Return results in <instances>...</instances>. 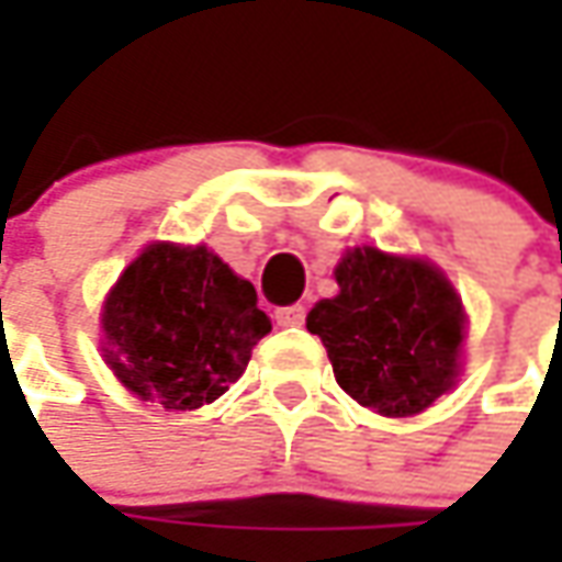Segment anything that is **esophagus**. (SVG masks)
<instances>
[{
	"instance_id": "1",
	"label": "esophagus",
	"mask_w": 562,
	"mask_h": 562,
	"mask_svg": "<svg viewBox=\"0 0 562 562\" xmlns=\"http://www.w3.org/2000/svg\"><path fill=\"white\" fill-rule=\"evenodd\" d=\"M278 325H284V328H296V325H303L306 322V306H300V303H293V306H281L278 313Z\"/></svg>"
}]
</instances>
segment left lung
Instances as JSON below:
<instances>
[{
  "instance_id": "8db88e82",
  "label": "left lung",
  "mask_w": 562,
  "mask_h": 562,
  "mask_svg": "<svg viewBox=\"0 0 562 562\" xmlns=\"http://www.w3.org/2000/svg\"><path fill=\"white\" fill-rule=\"evenodd\" d=\"M335 278L340 293L315 303L306 328L322 337L350 397L403 419L457 384L465 313L441 269L357 247L337 262Z\"/></svg>"
}]
</instances>
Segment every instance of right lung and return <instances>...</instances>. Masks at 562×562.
<instances>
[{
    "label": "right lung",
    "mask_w": 562,
    "mask_h": 562,
    "mask_svg": "<svg viewBox=\"0 0 562 562\" xmlns=\"http://www.w3.org/2000/svg\"><path fill=\"white\" fill-rule=\"evenodd\" d=\"M105 362L165 409H200L244 375L271 331L256 288L205 247L149 244L102 303Z\"/></svg>",
    "instance_id": "1"
}]
</instances>
